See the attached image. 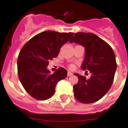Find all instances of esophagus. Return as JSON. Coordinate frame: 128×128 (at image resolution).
<instances>
[{
  "label": "esophagus",
  "mask_w": 128,
  "mask_h": 128,
  "mask_svg": "<svg viewBox=\"0 0 128 128\" xmlns=\"http://www.w3.org/2000/svg\"><path fill=\"white\" fill-rule=\"evenodd\" d=\"M72 75H73V74H72V72H68V74H67V76H72Z\"/></svg>",
  "instance_id": "obj_1"
}]
</instances>
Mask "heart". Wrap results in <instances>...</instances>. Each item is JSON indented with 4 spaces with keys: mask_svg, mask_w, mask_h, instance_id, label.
Wrapping results in <instances>:
<instances>
[{
    "mask_svg": "<svg viewBox=\"0 0 128 128\" xmlns=\"http://www.w3.org/2000/svg\"><path fill=\"white\" fill-rule=\"evenodd\" d=\"M70 68H72V69H73V68H74V65H72H72H70Z\"/></svg>",
    "mask_w": 128,
    "mask_h": 128,
    "instance_id": "obj_1",
    "label": "heart"
}]
</instances>
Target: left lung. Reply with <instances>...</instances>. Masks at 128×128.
Returning a JSON list of instances; mask_svg holds the SVG:
<instances>
[{"label":"left lung","instance_id":"left-lung-1","mask_svg":"<svg viewBox=\"0 0 128 128\" xmlns=\"http://www.w3.org/2000/svg\"><path fill=\"white\" fill-rule=\"evenodd\" d=\"M69 41L85 48L81 68L92 74L89 79L74 74L78 78V82L73 87L74 96L84 104L98 101L109 91L113 83L117 68L115 54L109 44L92 33L76 32Z\"/></svg>","mask_w":128,"mask_h":128}]
</instances>
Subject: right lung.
Wrapping results in <instances>:
<instances>
[{"mask_svg": "<svg viewBox=\"0 0 128 128\" xmlns=\"http://www.w3.org/2000/svg\"><path fill=\"white\" fill-rule=\"evenodd\" d=\"M73 32L44 31L32 37L23 46L18 57L17 68L21 84L35 99L45 100L54 95L60 80L67 71L58 68L53 74L47 69L49 60L58 55L60 48L69 40Z\"/></svg>", "mask_w": 128, "mask_h": 128, "instance_id": "add662e5", "label": "right lung"}]
</instances>
